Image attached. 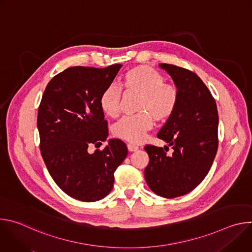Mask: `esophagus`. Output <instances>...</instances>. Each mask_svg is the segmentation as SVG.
I'll use <instances>...</instances> for the list:
<instances>
[{
    "mask_svg": "<svg viewBox=\"0 0 252 252\" xmlns=\"http://www.w3.org/2000/svg\"><path fill=\"white\" fill-rule=\"evenodd\" d=\"M127 150H128V152H136L138 150V147L135 145H132V143H128Z\"/></svg>",
    "mask_w": 252,
    "mask_h": 252,
    "instance_id": "obj_1",
    "label": "esophagus"
}]
</instances>
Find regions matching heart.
Returning a JSON list of instances; mask_svg holds the SVG:
<instances>
[{"label": "heart", "instance_id": "heart-1", "mask_svg": "<svg viewBox=\"0 0 252 252\" xmlns=\"http://www.w3.org/2000/svg\"><path fill=\"white\" fill-rule=\"evenodd\" d=\"M121 85L127 92L140 94L136 104L138 113L124 117L114 126V133L127 141L139 143L153 127L154 120L163 122L173 114L178 102V89L171 83H165L159 71L145 64L127 69ZM121 97L120 87L107 86L99 96L100 109L109 117L117 118L121 111Z\"/></svg>", "mask_w": 252, "mask_h": 252}]
</instances>
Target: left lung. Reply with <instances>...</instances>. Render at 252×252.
I'll use <instances>...</instances> for the list:
<instances>
[{
    "instance_id": "obj_1",
    "label": "left lung",
    "mask_w": 252,
    "mask_h": 252,
    "mask_svg": "<svg viewBox=\"0 0 252 252\" xmlns=\"http://www.w3.org/2000/svg\"><path fill=\"white\" fill-rule=\"evenodd\" d=\"M159 66L179 94L173 114L158 133L173 151L169 155L167 146H146L150 162L145 177L156 194L174 198L193 190L208 173L219 147V114L209 90L193 71L168 63Z\"/></svg>"
}]
</instances>
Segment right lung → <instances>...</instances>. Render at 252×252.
<instances>
[{
	"label": "right lung",
	"instance_id": "right-lung-1",
	"mask_svg": "<svg viewBox=\"0 0 252 252\" xmlns=\"http://www.w3.org/2000/svg\"><path fill=\"white\" fill-rule=\"evenodd\" d=\"M122 65L68 67L50 81L39 106L43 159L58 187L81 201H97L109 194L114 173L127 156L125 142L117 138L102 151H88L109 135L99 96Z\"/></svg>",
	"mask_w": 252,
	"mask_h": 252
}]
</instances>
